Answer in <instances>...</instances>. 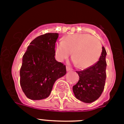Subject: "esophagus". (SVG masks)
Returning <instances> with one entry per match:
<instances>
[{"mask_svg":"<svg viewBox=\"0 0 124 124\" xmlns=\"http://www.w3.org/2000/svg\"><path fill=\"white\" fill-rule=\"evenodd\" d=\"M66 70H67V71H71L72 69L71 68H70V67L67 66V67H66Z\"/></svg>","mask_w":124,"mask_h":124,"instance_id":"34e87169","label":"esophagus"}]
</instances>
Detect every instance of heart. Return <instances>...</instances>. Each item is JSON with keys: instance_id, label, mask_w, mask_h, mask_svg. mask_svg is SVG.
<instances>
[{"instance_id": "heart-1", "label": "heart", "mask_w": 124, "mask_h": 124, "mask_svg": "<svg viewBox=\"0 0 124 124\" xmlns=\"http://www.w3.org/2000/svg\"><path fill=\"white\" fill-rule=\"evenodd\" d=\"M99 40L89 34H73L56 44L55 53L59 60L70 56L72 51L73 61L78 68H88L98 62L102 53Z\"/></svg>"}]
</instances>
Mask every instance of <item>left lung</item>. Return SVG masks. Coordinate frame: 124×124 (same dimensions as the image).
I'll return each mask as SVG.
<instances>
[{
  "instance_id": "8db88e82",
  "label": "left lung",
  "mask_w": 124,
  "mask_h": 124,
  "mask_svg": "<svg viewBox=\"0 0 124 124\" xmlns=\"http://www.w3.org/2000/svg\"><path fill=\"white\" fill-rule=\"evenodd\" d=\"M106 49L102 47L99 60L93 66L84 70L77 71L79 80L73 87L74 94L78 100L85 103H91L102 94L106 78Z\"/></svg>"
}]
</instances>
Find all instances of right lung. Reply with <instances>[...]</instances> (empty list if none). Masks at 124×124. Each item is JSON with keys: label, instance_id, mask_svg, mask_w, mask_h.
Masks as SVG:
<instances>
[{"label": "right lung", "instance_id": "obj_1", "mask_svg": "<svg viewBox=\"0 0 124 124\" xmlns=\"http://www.w3.org/2000/svg\"><path fill=\"white\" fill-rule=\"evenodd\" d=\"M56 33L39 36L30 44L22 57L20 86L31 100L47 98L56 80L66 73V66L55 60Z\"/></svg>", "mask_w": 124, "mask_h": 124}]
</instances>
